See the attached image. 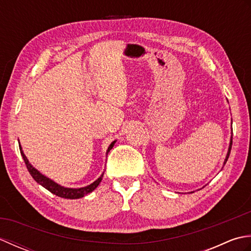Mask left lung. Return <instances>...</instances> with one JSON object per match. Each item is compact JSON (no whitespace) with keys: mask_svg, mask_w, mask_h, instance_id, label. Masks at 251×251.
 Masks as SVG:
<instances>
[{"mask_svg":"<svg viewBox=\"0 0 251 251\" xmlns=\"http://www.w3.org/2000/svg\"><path fill=\"white\" fill-rule=\"evenodd\" d=\"M233 138V137H232ZM232 139H231V142H230V148H228V152H227V155H226V162H225V164L226 163V161H227V158H228V156H230V153H231V149H232Z\"/></svg>","mask_w":251,"mask_h":251,"instance_id":"1","label":"left lung"}]
</instances>
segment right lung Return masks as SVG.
Segmentation results:
<instances>
[{
    "instance_id": "right-lung-1",
    "label": "right lung",
    "mask_w": 251,
    "mask_h": 251,
    "mask_svg": "<svg viewBox=\"0 0 251 251\" xmlns=\"http://www.w3.org/2000/svg\"><path fill=\"white\" fill-rule=\"evenodd\" d=\"M115 141H113L110 145V147L108 148V151L106 153H109V151L111 150L112 148H113ZM20 149V153L21 155H23V158L25 161V164L26 166V169H28V172L30 173V175L32 176V178H33L37 183H40L42 186H44L45 189L49 190L50 192H51L52 194H55L59 197H62V199H69V200H75V199H81L84 195H87L89 194L90 192H93L97 186L99 185V183L101 182V180H102L103 177V174L100 176V178H98L97 180L95 181L94 183L89 184L87 186H85V188H81V189H69V188H63V186L57 184L54 181H51L50 179L46 178L45 176H43L42 174H40L37 170L31 166V164L29 163L28 159H26L25 155L24 154L23 150H21V147L19 146Z\"/></svg>"
}]
</instances>
